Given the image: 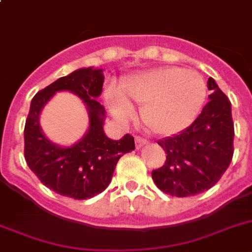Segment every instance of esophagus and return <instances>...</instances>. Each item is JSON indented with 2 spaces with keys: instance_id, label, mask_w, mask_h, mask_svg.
I'll list each match as a JSON object with an SVG mask.
<instances>
[{
  "instance_id": "esophagus-1",
  "label": "esophagus",
  "mask_w": 252,
  "mask_h": 252,
  "mask_svg": "<svg viewBox=\"0 0 252 252\" xmlns=\"http://www.w3.org/2000/svg\"><path fill=\"white\" fill-rule=\"evenodd\" d=\"M148 142V140L146 139V138H143V137H139V135H137L135 137V147H137L138 149L140 148V147H143L146 143Z\"/></svg>"
}]
</instances>
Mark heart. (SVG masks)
<instances>
[{"instance_id": "heart-1", "label": "heart", "mask_w": 252, "mask_h": 252, "mask_svg": "<svg viewBox=\"0 0 252 252\" xmlns=\"http://www.w3.org/2000/svg\"><path fill=\"white\" fill-rule=\"evenodd\" d=\"M207 98L205 79L197 71L177 66L156 67L130 76L122 95L108 92L110 108L117 118L126 121L133 114L128 101L143 105L144 126L160 135L176 134L197 118Z\"/></svg>"}]
</instances>
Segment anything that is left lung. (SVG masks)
<instances>
[{
	"instance_id": "obj_1",
	"label": "left lung",
	"mask_w": 252,
	"mask_h": 252,
	"mask_svg": "<svg viewBox=\"0 0 252 252\" xmlns=\"http://www.w3.org/2000/svg\"><path fill=\"white\" fill-rule=\"evenodd\" d=\"M208 103L191 126L173 137L158 140L165 162L152 171L160 191L176 197L193 196L214 187L228 168L233 156L231 103L212 78Z\"/></svg>"
}]
</instances>
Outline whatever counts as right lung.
I'll return each instance as SVG.
<instances>
[{"instance_id": "obj_1", "label": "right lung", "mask_w": 252, "mask_h": 252, "mask_svg": "<svg viewBox=\"0 0 252 252\" xmlns=\"http://www.w3.org/2000/svg\"><path fill=\"white\" fill-rule=\"evenodd\" d=\"M103 83L101 69H79L40 90L31 101L24 130L25 159L41 183L61 196L87 199L103 192L112 181L118 160L135 148L133 135L113 140L104 133L105 110L96 100ZM60 90L75 92L90 110V130L80 142L67 149L50 142L38 124L43 105Z\"/></svg>"}]
</instances>
